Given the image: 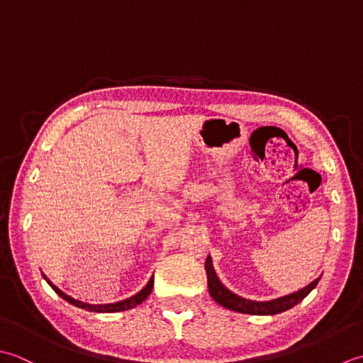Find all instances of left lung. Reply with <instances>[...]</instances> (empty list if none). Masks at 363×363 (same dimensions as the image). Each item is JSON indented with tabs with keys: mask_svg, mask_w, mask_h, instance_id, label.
<instances>
[{
	"mask_svg": "<svg viewBox=\"0 0 363 363\" xmlns=\"http://www.w3.org/2000/svg\"><path fill=\"white\" fill-rule=\"evenodd\" d=\"M205 271H206V279H208V291L211 294V298L216 301L219 306H223L228 310H233V312H238V313H249V315L282 313L285 310L299 304V302L318 285V282H320V279H316L312 284L307 285L306 288H302L299 291L291 293L288 296H282V298H277L272 301L258 302V301L244 299L241 296L232 293L228 288H225L223 284H220V280L216 276V271L213 268V262L210 255L206 257Z\"/></svg>",
	"mask_w": 363,
	"mask_h": 363,
	"instance_id": "8db88e82",
	"label": "left lung"
}]
</instances>
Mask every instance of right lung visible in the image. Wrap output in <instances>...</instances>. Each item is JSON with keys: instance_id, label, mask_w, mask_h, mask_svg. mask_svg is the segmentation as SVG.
Masks as SVG:
<instances>
[{"instance_id": "obj_1", "label": "right lung", "mask_w": 363, "mask_h": 363, "mask_svg": "<svg viewBox=\"0 0 363 363\" xmlns=\"http://www.w3.org/2000/svg\"><path fill=\"white\" fill-rule=\"evenodd\" d=\"M42 276H43V279L47 280L48 285H50L51 288H53V290H55L59 296H61L62 299L70 302L72 306H75V307H78V308L89 310V312H97V313H113V312H123V310L135 308L136 306L143 304V302H144L147 298H149L150 293H152V288H153V276H152L150 280H149V284H147L139 293H136L135 296H131V298L119 301V302H114V304H97V306H95V304H87V302H81V301H77V299L70 298L69 294H65L64 291L59 290V288H57L56 285L51 284L50 280L47 279L45 274H42Z\"/></svg>"}]
</instances>
